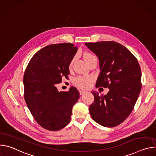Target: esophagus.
I'll list each match as a JSON object with an SVG mask.
<instances>
[{
    "instance_id": "obj_1",
    "label": "esophagus",
    "mask_w": 156,
    "mask_h": 156,
    "mask_svg": "<svg viewBox=\"0 0 156 156\" xmlns=\"http://www.w3.org/2000/svg\"><path fill=\"white\" fill-rule=\"evenodd\" d=\"M86 92H87V91H85V90H80V95H83V94H85Z\"/></svg>"
}]
</instances>
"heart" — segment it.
Instances as JSON below:
<instances>
[{
    "instance_id": "heart-1",
    "label": "heart",
    "mask_w": 156,
    "mask_h": 156,
    "mask_svg": "<svg viewBox=\"0 0 156 156\" xmlns=\"http://www.w3.org/2000/svg\"><path fill=\"white\" fill-rule=\"evenodd\" d=\"M83 57H84V59L85 60V61L88 63L90 61H91L92 59H93L94 58H96V57L90 53V52H85L83 55ZM74 59L73 58L71 62H70V66H71L73 64V62L74 61ZM92 80V78L90 77V76H77L76 78H75V80H74V84L80 87V88H86L87 87L89 86V85H90V82Z\"/></svg>"
}]
</instances>
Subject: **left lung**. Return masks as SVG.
Instances as JSON below:
<instances>
[{"label": "left lung", "mask_w": 156, "mask_h": 156, "mask_svg": "<svg viewBox=\"0 0 156 156\" xmlns=\"http://www.w3.org/2000/svg\"><path fill=\"white\" fill-rule=\"evenodd\" d=\"M99 60L101 73L96 86L108 87L100 96L92 91L94 100L90 106L92 119L105 127L122 123L131 114L141 90V71L136 58L115 41L85 43Z\"/></svg>", "instance_id": "left-lung-1"}]
</instances>
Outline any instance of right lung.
<instances>
[{"mask_svg": "<svg viewBox=\"0 0 156 156\" xmlns=\"http://www.w3.org/2000/svg\"><path fill=\"white\" fill-rule=\"evenodd\" d=\"M78 48L71 43L47 46L30 60L23 77L25 100L37 123L57 131L70 121L72 108L80 98L75 87L58 92L56 85L68 77L69 65Z\"/></svg>", "mask_w": 156, "mask_h": 156, "instance_id": "add662e5", "label": "right lung"}]
</instances>
